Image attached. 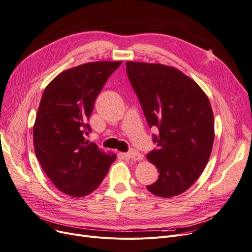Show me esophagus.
I'll return each mask as SVG.
<instances>
[{"mask_svg": "<svg viewBox=\"0 0 252 252\" xmlns=\"http://www.w3.org/2000/svg\"><path fill=\"white\" fill-rule=\"evenodd\" d=\"M124 156L127 159H131V160H139V159H142V157H140V155L136 152L135 150H131V151H129V152H127V153H124Z\"/></svg>", "mask_w": 252, "mask_h": 252, "instance_id": "1", "label": "esophagus"}]
</instances>
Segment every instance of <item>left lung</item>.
Masks as SVG:
<instances>
[{"label":"left lung","instance_id":"left-lung-1","mask_svg":"<svg viewBox=\"0 0 252 252\" xmlns=\"http://www.w3.org/2000/svg\"><path fill=\"white\" fill-rule=\"evenodd\" d=\"M126 71L157 148L147 155L158 169L151 193L173 197L198 179L214 142V117L210 101L194 80L180 70L161 64L126 62Z\"/></svg>","mask_w":252,"mask_h":252}]
</instances>
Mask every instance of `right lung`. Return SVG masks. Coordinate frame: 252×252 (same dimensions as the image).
Wrapping results in <instances>:
<instances>
[{"mask_svg":"<svg viewBox=\"0 0 252 252\" xmlns=\"http://www.w3.org/2000/svg\"><path fill=\"white\" fill-rule=\"evenodd\" d=\"M122 62H93L68 69L45 88L33 127L37 159L62 192L82 197L101 184L116 155L100 151L85 134L97 96Z\"/></svg>","mask_w":252,"mask_h":252,"instance_id":"obj_1","label":"right lung"}]
</instances>
